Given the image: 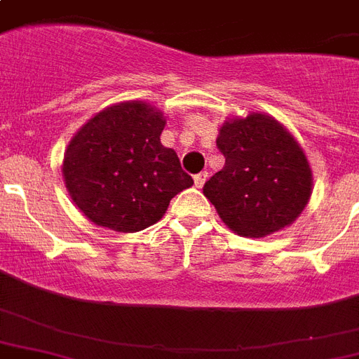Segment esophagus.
Masks as SVG:
<instances>
[{
    "label": "esophagus",
    "instance_id": "esophagus-1",
    "mask_svg": "<svg viewBox=\"0 0 359 359\" xmlns=\"http://www.w3.org/2000/svg\"><path fill=\"white\" fill-rule=\"evenodd\" d=\"M207 179H208V173H207V171H203V173H199V175H196V177H194V182H196L197 188H203V184L207 182Z\"/></svg>",
    "mask_w": 359,
    "mask_h": 359
}]
</instances>
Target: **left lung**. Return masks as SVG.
Segmentation results:
<instances>
[{"label":"left lung","instance_id":"obj_1","mask_svg":"<svg viewBox=\"0 0 359 359\" xmlns=\"http://www.w3.org/2000/svg\"><path fill=\"white\" fill-rule=\"evenodd\" d=\"M216 145L225 165L203 194L231 231L261 238L300 216L311 196V169L278 121L262 114L225 121Z\"/></svg>","mask_w":359,"mask_h":359}]
</instances>
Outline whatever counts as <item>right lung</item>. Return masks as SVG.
<instances>
[{"mask_svg": "<svg viewBox=\"0 0 359 359\" xmlns=\"http://www.w3.org/2000/svg\"><path fill=\"white\" fill-rule=\"evenodd\" d=\"M163 126L160 111L135 100L104 109L72 137L65 184L91 222L121 233L147 229L194 184L177 152L160 143Z\"/></svg>", "mask_w": 359, "mask_h": 359, "instance_id": "right-lung-1", "label": "right lung"}]
</instances>
